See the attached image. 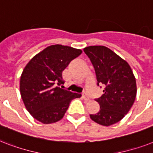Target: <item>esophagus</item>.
<instances>
[{
    "label": "esophagus",
    "instance_id": "esophagus-1",
    "mask_svg": "<svg viewBox=\"0 0 153 153\" xmlns=\"http://www.w3.org/2000/svg\"><path fill=\"white\" fill-rule=\"evenodd\" d=\"M82 98L85 100H89V97H88V95L85 93H83L82 94Z\"/></svg>",
    "mask_w": 153,
    "mask_h": 153
}]
</instances>
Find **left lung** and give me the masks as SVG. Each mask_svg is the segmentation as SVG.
Here are the masks:
<instances>
[{
    "label": "left lung",
    "mask_w": 153,
    "mask_h": 153,
    "mask_svg": "<svg viewBox=\"0 0 153 153\" xmlns=\"http://www.w3.org/2000/svg\"><path fill=\"white\" fill-rule=\"evenodd\" d=\"M83 50L94 66L97 85L105 86L104 94L96 99L100 110L89 116L100 125L111 126L120 121L134 105L136 79L128 63L110 48L94 45Z\"/></svg>",
    "instance_id": "1"
}]
</instances>
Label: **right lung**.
Here are the masks:
<instances>
[{"mask_svg":"<svg viewBox=\"0 0 153 153\" xmlns=\"http://www.w3.org/2000/svg\"><path fill=\"white\" fill-rule=\"evenodd\" d=\"M82 51L54 45L32 58L20 77L21 97L25 107L35 120L53 123L64 117L71 101L82 95L59 87L64 84L62 72Z\"/></svg>","mask_w":153,"mask_h":153,"instance_id":"right-lung-1","label":"right lung"}]
</instances>
